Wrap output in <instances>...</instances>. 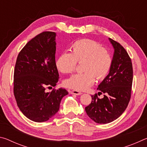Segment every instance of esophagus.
Masks as SVG:
<instances>
[{
	"mask_svg": "<svg viewBox=\"0 0 147 147\" xmlns=\"http://www.w3.org/2000/svg\"><path fill=\"white\" fill-rule=\"evenodd\" d=\"M71 94H76V95H80V94H82V93L79 91H76V90H72L70 91Z\"/></svg>",
	"mask_w": 147,
	"mask_h": 147,
	"instance_id": "obj_1",
	"label": "esophagus"
}]
</instances>
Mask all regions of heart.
<instances>
[{"instance_id": "1", "label": "heart", "mask_w": 147, "mask_h": 147, "mask_svg": "<svg viewBox=\"0 0 147 147\" xmlns=\"http://www.w3.org/2000/svg\"><path fill=\"white\" fill-rule=\"evenodd\" d=\"M82 63L83 73H77L64 81V85L74 90L85 91L93 85L95 78L102 80L112 67L111 54L101 45L90 39L77 41L71 46V53H64L57 59L56 65L61 73H72L77 63Z\"/></svg>"}]
</instances>
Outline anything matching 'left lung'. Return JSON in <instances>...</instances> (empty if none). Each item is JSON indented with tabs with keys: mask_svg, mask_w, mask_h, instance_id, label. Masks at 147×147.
Returning a JSON list of instances; mask_svg holds the SVG:
<instances>
[{
	"mask_svg": "<svg viewBox=\"0 0 147 147\" xmlns=\"http://www.w3.org/2000/svg\"><path fill=\"white\" fill-rule=\"evenodd\" d=\"M115 49L112 67L106 78L98 86V94L91 95V102L86 107L89 117L96 123H111L119 117L127 108L131 98L133 68L131 59L121 45L109 39Z\"/></svg>",
	"mask_w": 147,
	"mask_h": 147,
	"instance_id": "1",
	"label": "left lung"
}]
</instances>
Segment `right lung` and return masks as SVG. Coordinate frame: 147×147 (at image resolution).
Here are the masks:
<instances>
[{"label": "right lung", "instance_id": "obj_1", "mask_svg": "<svg viewBox=\"0 0 147 147\" xmlns=\"http://www.w3.org/2000/svg\"><path fill=\"white\" fill-rule=\"evenodd\" d=\"M56 33L43 32L26 44L17 58L13 94L20 110L35 122L48 121L58 112L65 89H55L59 79L56 65ZM53 89L51 92L46 89Z\"/></svg>", "mask_w": 147, "mask_h": 147}]
</instances>
